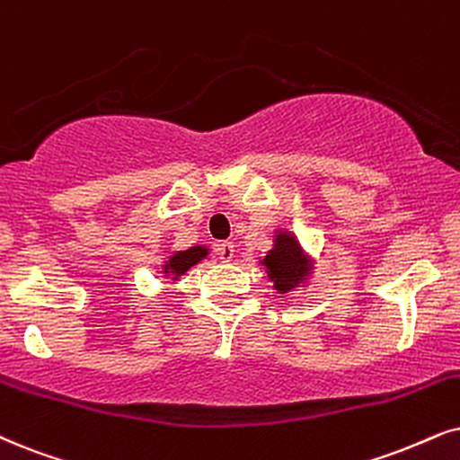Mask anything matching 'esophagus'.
Wrapping results in <instances>:
<instances>
[{
	"label": "esophagus",
	"mask_w": 460,
	"mask_h": 460,
	"mask_svg": "<svg viewBox=\"0 0 460 460\" xmlns=\"http://www.w3.org/2000/svg\"><path fill=\"white\" fill-rule=\"evenodd\" d=\"M217 250H218V257H220V261H223V263H229V261H234V257H235L234 242H220Z\"/></svg>",
	"instance_id": "esophagus-1"
}]
</instances>
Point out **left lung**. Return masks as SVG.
Wrapping results in <instances>:
<instances>
[{
  "label": "left lung",
  "instance_id": "8db88e82",
  "mask_svg": "<svg viewBox=\"0 0 460 460\" xmlns=\"http://www.w3.org/2000/svg\"><path fill=\"white\" fill-rule=\"evenodd\" d=\"M261 263L265 265L267 276L278 293L295 290L301 282L307 280V273H310V259H305L297 237L288 231H278L273 248Z\"/></svg>",
  "mask_w": 460,
  "mask_h": 460
}]
</instances>
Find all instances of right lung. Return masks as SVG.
<instances>
[{"instance_id":"add662e5","label":"right lung","mask_w":460,"mask_h":460,"mask_svg":"<svg viewBox=\"0 0 460 460\" xmlns=\"http://www.w3.org/2000/svg\"><path fill=\"white\" fill-rule=\"evenodd\" d=\"M208 257V248L206 246H190L189 250H180V252L172 254L170 261L163 265V273L165 276H173V280H178V276H182L184 271H189L190 267L199 263L201 259Z\"/></svg>"}]
</instances>
